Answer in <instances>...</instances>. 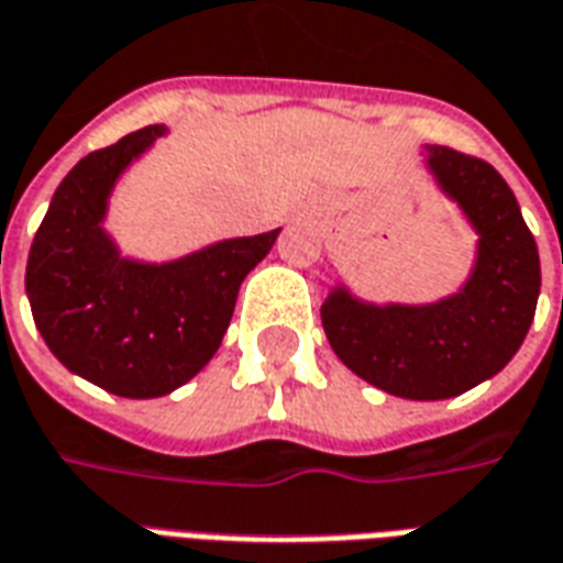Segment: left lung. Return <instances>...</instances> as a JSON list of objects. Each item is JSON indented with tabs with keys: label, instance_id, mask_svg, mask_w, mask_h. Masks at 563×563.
<instances>
[{
	"label": "left lung",
	"instance_id": "8db88e82",
	"mask_svg": "<svg viewBox=\"0 0 563 563\" xmlns=\"http://www.w3.org/2000/svg\"><path fill=\"white\" fill-rule=\"evenodd\" d=\"M427 164L478 231L473 277L420 308L363 305L347 289L320 308L338 360L402 399H451L497 375L521 347L540 298L537 241L500 173L448 145H430Z\"/></svg>",
	"mask_w": 563,
	"mask_h": 563
}]
</instances>
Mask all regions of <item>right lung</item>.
Listing matches in <instances>:
<instances>
[{
  "label": "right lung",
  "instance_id": "obj_1",
  "mask_svg": "<svg viewBox=\"0 0 563 563\" xmlns=\"http://www.w3.org/2000/svg\"><path fill=\"white\" fill-rule=\"evenodd\" d=\"M158 136L164 128L148 124L78 161L54 191L26 262L30 308L51 353L128 399L167 396L213 360L243 277L280 234L219 241L167 265L118 255L103 231L106 200Z\"/></svg>",
  "mask_w": 563,
  "mask_h": 563
}]
</instances>
